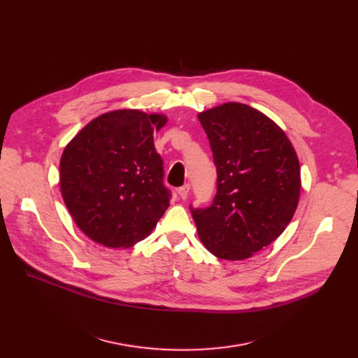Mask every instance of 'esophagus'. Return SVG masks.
Here are the masks:
<instances>
[{
    "instance_id": "obj_1",
    "label": "esophagus",
    "mask_w": 358,
    "mask_h": 358,
    "mask_svg": "<svg viewBox=\"0 0 358 358\" xmlns=\"http://www.w3.org/2000/svg\"><path fill=\"white\" fill-rule=\"evenodd\" d=\"M188 194H189V184H185L178 188V195L181 196V199H187Z\"/></svg>"
}]
</instances>
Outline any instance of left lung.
Masks as SVG:
<instances>
[{
    "instance_id": "left-lung-1",
    "label": "left lung",
    "mask_w": 358,
    "mask_h": 358,
    "mask_svg": "<svg viewBox=\"0 0 358 358\" xmlns=\"http://www.w3.org/2000/svg\"><path fill=\"white\" fill-rule=\"evenodd\" d=\"M217 167L210 207L192 208L198 236L220 259L242 261L289 225L300 195V166L285 131L259 110L224 103L198 115Z\"/></svg>"
}]
</instances>
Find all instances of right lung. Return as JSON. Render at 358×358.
<instances>
[{
	"instance_id": "add662e5",
	"label": "right lung",
	"mask_w": 358,
	"mask_h": 358,
	"mask_svg": "<svg viewBox=\"0 0 358 358\" xmlns=\"http://www.w3.org/2000/svg\"><path fill=\"white\" fill-rule=\"evenodd\" d=\"M163 115L123 109L86 124L65 147L61 191L73 221L92 241L130 248L155 229L170 206L155 133Z\"/></svg>"
}]
</instances>
